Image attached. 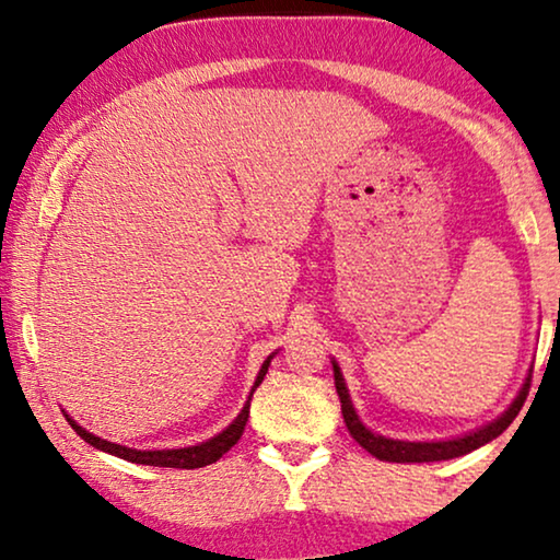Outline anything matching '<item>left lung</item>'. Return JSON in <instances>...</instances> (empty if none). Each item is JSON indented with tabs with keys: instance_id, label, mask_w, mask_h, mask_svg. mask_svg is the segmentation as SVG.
Wrapping results in <instances>:
<instances>
[{
	"instance_id": "obj_1",
	"label": "left lung",
	"mask_w": 560,
	"mask_h": 560,
	"mask_svg": "<svg viewBox=\"0 0 560 560\" xmlns=\"http://www.w3.org/2000/svg\"><path fill=\"white\" fill-rule=\"evenodd\" d=\"M334 364V385L336 393H339L341 400V416L343 423H347L351 439H354L359 446L370 451L372 456H377L380 462H395V464H425V462H446V458H456L469 454V451H477L479 446H485L497 435L508 431V425L517 418L520 408H523L527 393H530V377L525 380L523 389H520L515 402L510 405L508 410L502 412L500 418L492 420V423L477 428V431L462 435V439H451V441H397V439H385V435L372 433L362 420H359L354 405H351L347 382L341 377L339 364Z\"/></svg>"
}]
</instances>
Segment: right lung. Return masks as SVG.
Listing matches in <instances>:
<instances>
[{
  "label": "right lung",
  "instance_id": "right-lung-1",
  "mask_svg": "<svg viewBox=\"0 0 560 560\" xmlns=\"http://www.w3.org/2000/svg\"><path fill=\"white\" fill-rule=\"evenodd\" d=\"M275 354H270L265 359L262 370H259L255 385H252V393L247 397V402H244V408L240 416H236L232 423H229L224 431L219 435H213V439L198 443V446H188V448H163V451H137V448H127V446H119V443H112V441H104L98 439V435L89 433L86 428H81L79 423L71 416H66L68 425L73 428L75 433L81 435L83 441L91 443V446L98 448V451H106V454L112 456H119L125 458V462H132V464H144V466H171V469H201L206 464H213L219 462L221 456L226 454L229 448L234 446L236 441L242 439L244 433V425H247V418H249V402H252V395H255V389L262 385L265 374H267V366H270V359Z\"/></svg>",
  "mask_w": 560,
  "mask_h": 560
}]
</instances>
